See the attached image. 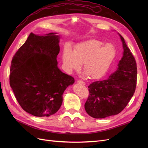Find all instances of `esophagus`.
Segmentation results:
<instances>
[{"label":"esophagus","instance_id":"esophagus-1","mask_svg":"<svg viewBox=\"0 0 148 148\" xmlns=\"http://www.w3.org/2000/svg\"><path fill=\"white\" fill-rule=\"evenodd\" d=\"M77 83H79V84H81L82 85H85V84H86V83H85L84 82H83L82 80H78V81H77Z\"/></svg>","mask_w":148,"mask_h":148}]
</instances>
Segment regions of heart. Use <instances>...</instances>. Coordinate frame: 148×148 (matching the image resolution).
<instances>
[{
  "label": "heart",
  "mask_w": 148,
  "mask_h": 148,
  "mask_svg": "<svg viewBox=\"0 0 148 148\" xmlns=\"http://www.w3.org/2000/svg\"><path fill=\"white\" fill-rule=\"evenodd\" d=\"M97 40H90L77 44L74 51L69 47L62 53V62L65 71L71 74L79 70L83 64V69L90 79H101L107 72L113 62L117 51L112 43Z\"/></svg>",
  "instance_id": "1"
}]
</instances>
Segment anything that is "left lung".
<instances>
[{
	"label": "left lung",
	"instance_id": "8db88e82",
	"mask_svg": "<svg viewBox=\"0 0 148 148\" xmlns=\"http://www.w3.org/2000/svg\"><path fill=\"white\" fill-rule=\"evenodd\" d=\"M118 34L123 51L117 69L108 79L93 82L88 86L89 96L84 108L94 118H105L119 114L135 92L137 73L136 60L123 38Z\"/></svg>",
	"mask_w": 148,
	"mask_h": 148
}]
</instances>
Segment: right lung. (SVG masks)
<instances>
[{"mask_svg":"<svg viewBox=\"0 0 148 148\" xmlns=\"http://www.w3.org/2000/svg\"><path fill=\"white\" fill-rule=\"evenodd\" d=\"M31 33L16 52L10 68V86L20 106L37 117L56 113L65 89L74 83L73 77L59 68L60 35Z\"/></svg>","mask_w":148,"mask_h":148,"instance_id":"add662e5","label":"right lung"}]
</instances>
